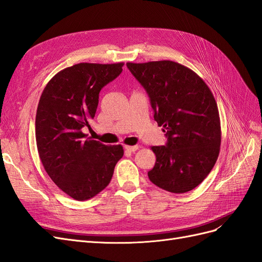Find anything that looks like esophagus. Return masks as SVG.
<instances>
[{
    "mask_svg": "<svg viewBox=\"0 0 262 262\" xmlns=\"http://www.w3.org/2000/svg\"><path fill=\"white\" fill-rule=\"evenodd\" d=\"M140 148V146L138 145H135V146H125V149L127 151H130V152H135L136 150H138V149Z\"/></svg>",
    "mask_w": 262,
    "mask_h": 262,
    "instance_id": "1",
    "label": "esophagus"
}]
</instances>
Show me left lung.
Wrapping results in <instances>:
<instances>
[{"instance_id": "left-lung-1", "label": "left lung", "mask_w": 262, "mask_h": 262, "mask_svg": "<svg viewBox=\"0 0 262 262\" xmlns=\"http://www.w3.org/2000/svg\"><path fill=\"white\" fill-rule=\"evenodd\" d=\"M145 88L154 118L163 127L166 146H152L155 167L148 177L171 193L193 190L211 172L222 139L217 104L201 77L171 60L127 62Z\"/></svg>"}]
</instances>
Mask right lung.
<instances>
[{"mask_svg":"<svg viewBox=\"0 0 262 262\" xmlns=\"http://www.w3.org/2000/svg\"><path fill=\"white\" fill-rule=\"evenodd\" d=\"M124 63L81 62L51 78L36 113V144L42 166L59 189L77 201L106 188L121 145L106 146L82 132L95 116L102 88L122 72Z\"/></svg>","mask_w":262,"mask_h":262,"instance_id":"add662e5","label":"right lung"}]
</instances>
